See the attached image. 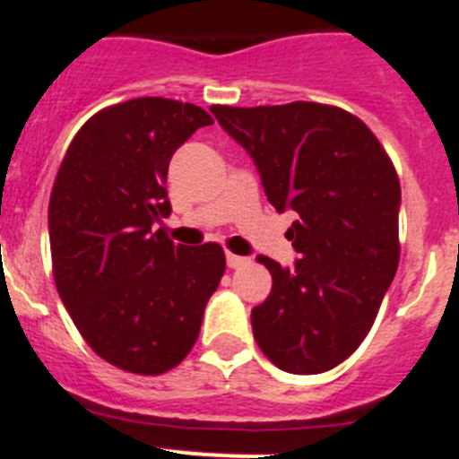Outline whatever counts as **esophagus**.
Masks as SVG:
<instances>
[{"label": "esophagus", "instance_id": "obj_1", "mask_svg": "<svg viewBox=\"0 0 459 459\" xmlns=\"http://www.w3.org/2000/svg\"><path fill=\"white\" fill-rule=\"evenodd\" d=\"M245 263H249V258H247V255H238V254H226V265L230 267V270H235V267H239V265H245Z\"/></svg>", "mask_w": 459, "mask_h": 459}]
</instances>
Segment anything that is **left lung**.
Returning a JSON list of instances; mask_svg holds the SVG:
<instances>
[{
  "mask_svg": "<svg viewBox=\"0 0 459 459\" xmlns=\"http://www.w3.org/2000/svg\"><path fill=\"white\" fill-rule=\"evenodd\" d=\"M249 152L276 212L295 210L292 267L258 255L272 292L251 308L258 348L295 375L332 370L361 345L398 270L400 183L366 123L320 102L212 105Z\"/></svg>",
  "mask_w": 459,
  "mask_h": 459,
  "instance_id": "obj_1",
  "label": "left lung"
}]
</instances>
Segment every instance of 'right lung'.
<instances>
[{
  "instance_id": "1",
  "label": "right lung",
  "mask_w": 459,
  "mask_h": 459,
  "mask_svg": "<svg viewBox=\"0 0 459 459\" xmlns=\"http://www.w3.org/2000/svg\"><path fill=\"white\" fill-rule=\"evenodd\" d=\"M212 117L189 102L134 98L91 117L56 173L48 226L55 283L91 350L117 368L162 375L199 338L224 249L173 245V152Z\"/></svg>"
}]
</instances>
